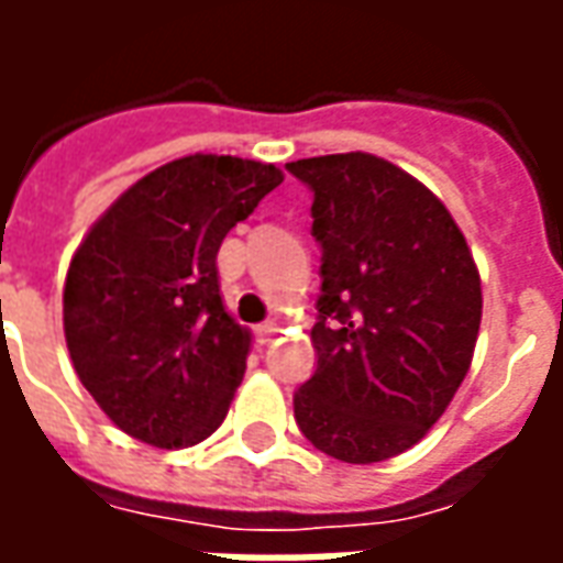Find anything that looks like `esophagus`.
Masks as SVG:
<instances>
[{
    "label": "esophagus",
    "instance_id": "1",
    "mask_svg": "<svg viewBox=\"0 0 563 563\" xmlns=\"http://www.w3.org/2000/svg\"><path fill=\"white\" fill-rule=\"evenodd\" d=\"M277 331H280V325H277V322H262V325H256L258 343H268L271 338L277 334Z\"/></svg>",
    "mask_w": 563,
    "mask_h": 563
}]
</instances>
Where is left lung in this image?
<instances>
[{
  "label": "left lung",
  "instance_id": "obj_1",
  "mask_svg": "<svg viewBox=\"0 0 563 563\" xmlns=\"http://www.w3.org/2000/svg\"><path fill=\"white\" fill-rule=\"evenodd\" d=\"M313 192L317 371L295 422L325 455L374 464L419 443L467 377L483 319L464 234L398 165L331 153L286 165Z\"/></svg>",
  "mask_w": 563,
  "mask_h": 563
}]
</instances>
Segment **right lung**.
Segmentation results:
<instances>
[{"instance_id": "right-lung-1", "label": "right lung", "mask_w": 563, "mask_h": 563, "mask_svg": "<svg viewBox=\"0 0 563 563\" xmlns=\"http://www.w3.org/2000/svg\"><path fill=\"white\" fill-rule=\"evenodd\" d=\"M283 172L196 153L129 186L68 265L71 365L108 419L150 446H196L222 424L250 331L222 307L217 253Z\"/></svg>"}]
</instances>
